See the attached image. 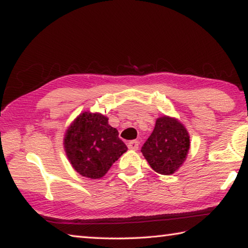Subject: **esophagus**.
<instances>
[{
	"instance_id": "34e87169",
	"label": "esophagus",
	"mask_w": 248,
	"mask_h": 248,
	"mask_svg": "<svg viewBox=\"0 0 248 248\" xmlns=\"http://www.w3.org/2000/svg\"><path fill=\"white\" fill-rule=\"evenodd\" d=\"M128 148L131 149V150H138V149H139V142H138L137 140L129 141L128 142Z\"/></svg>"
}]
</instances>
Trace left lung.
<instances>
[{"label":"left lung","instance_id":"8db88e82","mask_svg":"<svg viewBox=\"0 0 248 248\" xmlns=\"http://www.w3.org/2000/svg\"><path fill=\"white\" fill-rule=\"evenodd\" d=\"M189 136L177 119L164 116L156 120L153 132L141 152L150 166L162 175H170L183 164L189 150Z\"/></svg>","mask_w":248,"mask_h":248}]
</instances>
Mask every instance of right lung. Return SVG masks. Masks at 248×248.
<instances>
[{"label":"right lung","mask_w":248,"mask_h":248,"mask_svg":"<svg viewBox=\"0 0 248 248\" xmlns=\"http://www.w3.org/2000/svg\"><path fill=\"white\" fill-rule=\"evenodd\" d=\"M118 134L105 116L91 112L79 115L64 137L65 152L74 170L87 178L103 177L128 150Z\"/></svg>","instance_id":"obj_1"}]
</instances>
